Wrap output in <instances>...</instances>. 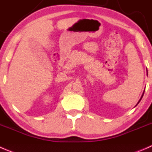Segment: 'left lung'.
Returning <instances> with one entry per match:
<instances>
[{
    "mask_svg": "<svg viewBox=\"0 0 152 152\" xmlns=\"http://www.w3.org/2000/svg\"><path fill=\"white\" fill-rule=\"evenodd\" d=\"M144 92H145V91H143V93H142V96H141V98H140V100H139V101H138V102H137V104H136V105H135V106H137V104H139V102H140V100H141V99H142V96H143V94H144Z\"/></svg>",
    "mask_w": 152,
    "mask_h": 152,
    "instance_id": "left-lung-1",
    "label": "left lung"
}]
</instances>
